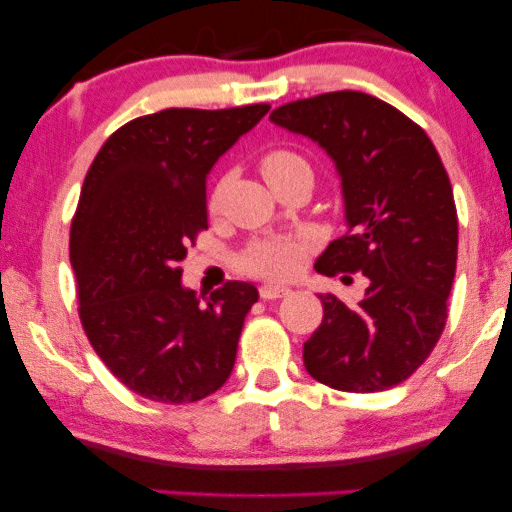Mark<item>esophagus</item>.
I'll use <instances>...</instances> for the list:
<instances>
[{
  "label": "esophagus",
  "instance_id": "1",
  "mask_svg": "<svg viewBox=\"0 0 512 512\" xmlns=\"http://www.w3.org/2000/svg\"><path fill=\"white\" fill-rule=\"evenodd\" d=\"M289 293H291L289 286H279V284H263L261 289H258V296L263 300H277V298L289 296Z\"/></svg>",
  "mask_w": 512,
  "mask_h": 512
}]
</instances>
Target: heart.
I'll return each instance as SVG.
<instances>
[{
    "label": "heart",
    "instance_id": "obj_1",
    "mask_svg": "<svg viewBox=\"0 0 512 512\" xmlns=\"http://www.w3.org/2000/svg\"><path fill=\"white\" fill-rule=\"evenodd\" d=\"M258 170H261L263 179L275 188H282L298 184L303 181L312 188V165L303 153H298L291 146H272L258 158ZM223 193H226V181H219L209 193V212H219ZM307 256V244L298 237H263V240H254L247 249L237 256V270L244 275L261 277V279H289L296 275Z\"/></svg>",
    "mask_w": 512,
    "mask_h": 512
}]
</instances>
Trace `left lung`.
Here are the masks:
<instances>
[{"label":"left lung","mask_w":512,"mask_h":512,"mask_svg":"<svg viewBox=\"0 0 512 512\" xmlns=\"http://www.w3.org/2000/svg\"><path fill=\"white\" fill-rule=\"evenodd\" d=\"M270 118L338 165L349 230L314 268L368 279L356 305L319 296L324 319L303 347L307 373L352 394L396 387L429 359L447 321L459 221L443 160L403 111L359 90L282 104Z\"/></svg>","instance_id":"8db88e82"}]
</instances>
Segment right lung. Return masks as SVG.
<instances>
[{
    "instance_id": "1",
    "label": "right lung",
    "mask_w": 512,
    "mask_h": 512,
    "mask_svg": "<svg viewBox=\"0 0 512 512\" xmlns=\"http://www.w3.org/2000/svg\"><path fill=\"white\" fill-rule=\"evenodd\" d=\"M270 104L163 109L111 135L83 181L69 230L79 319L118 382L156 403H195L235 366L254 284L209 296L181 286L207 228V172Z\"/></svg>"
}]
</instances>
